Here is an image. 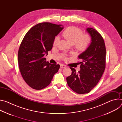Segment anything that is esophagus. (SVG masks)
<instances>
[{
	"label": "esophagus",
	"instance_id": "34e87169",
	"mask_svg": "<svg viewBox=\"0 0 122 122\" xmlns=\"http://www.w3.org/2000/svg\"><path fill=\"white\" fill-rule=\"evenodd\" d=\"M66 67V66H65V65L63 64H61L60 65V68H65Z\"/></svg>",
	"mask_w": 122,
	"mask_h": 122
}]
</instances>
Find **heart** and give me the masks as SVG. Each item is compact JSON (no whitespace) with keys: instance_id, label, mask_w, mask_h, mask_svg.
Returning <instances> with one entry per match:
<instances>
[{"instance_id":"heart-1","label":"heart","mask_w":122,"mask_h":122,"mask_svg":"<svg viewBox=\"0 0 122 122\" xmlns=\"http://www.w3.org/2000/svg\"><path fill=\"white\" fill-rule=\"evenodd\" d=\"M63 36L72 44H74L75 48L80 52L86 51L89 47L91 42V38L89 34H83L82 30L76 26H69L63 32ZM60 37H55L53 45L56 46L59 42Z\"/></svg>"}]
</instances>
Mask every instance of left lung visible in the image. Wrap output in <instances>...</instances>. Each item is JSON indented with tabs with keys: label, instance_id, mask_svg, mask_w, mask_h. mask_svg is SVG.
<instances>
[{
	"label": "left lung",
	"instance_id": "obj_1",
	"mask_svg": "<svg viewBox=\"0 0 122 122\" xmlns=\"http://www.w3.org/2000/svg\"><path fill=\"white\" fill-rule=\"evenodd\" d=\"M90 35L91 43L88 49L78 57L81 70L76 72L70 67L71 74L66 77L68 86L75 92L84 94L89 93L97 84L106 67V47L99 33L93 28L86 29Z\"/></svg>",
	"mask_w": 122,
	"mask_h": 122
}]
</instances>
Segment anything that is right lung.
<instances>
[{
  "mask_svg": "<svg viewBox=\"0 0 122 122\" xmlns=\"http://www.w3.org/2000/svg\"><path fill=\"white\" fill-rule=\"evenodd\" d=\"M64 28L61 25L39 23L26 33L18 53L19 67L25 82L32 88L41 90L48 86L58 72L60 65L46 61L53 46L55 37Z\"/></svg>",
  "mask_w": 122,
  "mask_h": 122,
  "instance_id": "obj_1",
  "label": "right lung"
}]
</instances>
